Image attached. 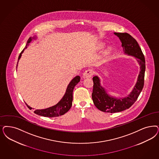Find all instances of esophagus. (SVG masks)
Instances as JSON below:
<instances>
[{"instance_id":"34e87169","label":"esophagus","mask_w":159,"mask_h":159,"mask_svg":"<svg viewBox=\"0 0 159 159\" xmlns=\"http://www.w3.org/2000/svg\"><path fill=\"white\" fill-rule=\"evenodd\" d=\"M93 75V71L91 69H88L84 72L83 73V77L84 78H89L92 76Z\"/></svg>"}]
</instances>
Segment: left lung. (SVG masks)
<instances>
[{
  "mask_svg": "<svg viewBox=\"0 0 159 159\" xmlns=\"http://www.w3.org/2000/svg\"><path fill=\"white\" fill-rule=\"evenodd\" d=\"M121 42V46L125 54L136 58L140 65V73L137 82L131 93L124 98H116L107 94L105 89L101 86L99 77H93V89L92 99L95 106L103 112L116 113L123 111L131 107L142 90L144 82V73L146 69L145 58L137 41L127 33H114Z\"/></svg>",
  "mask_w": 159,
  "mask_h": 159,
  "instance_id": "left-lung-1",
  "label": "left lung"
}]
</instances>
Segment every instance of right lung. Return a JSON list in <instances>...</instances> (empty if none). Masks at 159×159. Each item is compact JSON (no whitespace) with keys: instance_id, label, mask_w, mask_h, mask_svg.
I'll return each mask as SVG.
<instances>
[{"instance_id":"obj_1","label":"right lung","mask_w":159,"mask_h":159,"mask_svg":"<svg viewBox=\"0 0 159 159\" xmlns=\"http://www.w3.org/2000/svg\"><path fill=\"white\" fill-rule=\"evenodd\" d=\"M32 39H35V38H30L28 39L26 47L22 50L19 56L17 64H18L19 60L21 57V56L23 51L27 48V46L29 43L32 41ZM80 77L79 76H77L71 80V82L67 86L65 95L63 96L62 99L60 100V102H59L56 105L45 109L35 110L34 111V113H36V115L44 116V117H58L59 116L63 115L71 108L72 100H73V89L77 84L80 82ZM26 104L29 109H32V108L30 107L29 106H28V104L26 103Z\"/></svg>"}]
</instances>
